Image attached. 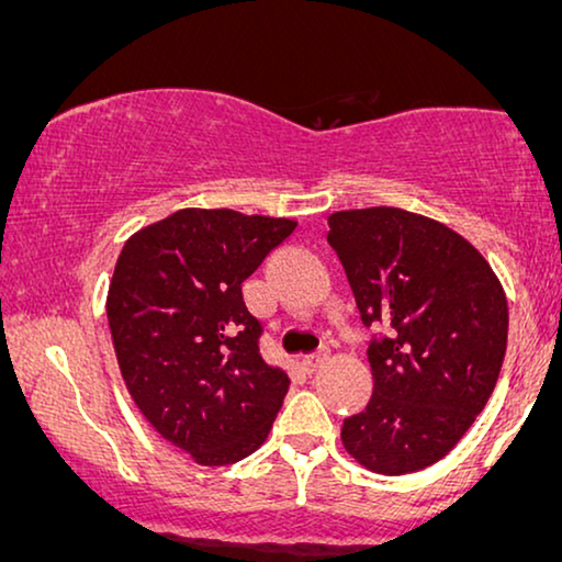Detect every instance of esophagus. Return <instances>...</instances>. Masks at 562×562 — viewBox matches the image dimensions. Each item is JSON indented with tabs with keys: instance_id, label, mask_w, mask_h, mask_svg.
<instances>
[{
	"instance_id": "esophagus-1",
	"label": "esophagus",
	"mask_w": 562,
	"mask_h": 562,
	"mask_svg": "<svg viewBox=\"0 0 562 562\" xmlns=\"http://www.w3.org/2000/svg\"><path fill=\"white\" fill-rule=\"evenodd\" d=\"M324 364H327V352H316V355H308L301 360V370H304L306 375H312V372L322 370Z\"/></svg>"
}]
</instances>
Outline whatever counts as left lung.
Segmentation results:
<instances>
[{
	"instance_id": "left-lung-1",
	"label": "left lung",
	"mask_w": 562,
	"mask_h": 562,
	"mask_svg": "<svg viewBox=\"0 0 562 562\" xmlns=\"http://www.w3.org/2000/svg\"><path fill=\"white\" fill-rule=\"evenodd\" d=\"M364 327L372 397L341 443L364 469L413 474L441 461L484 411L507 352V296L467 238L401 207L329 215Z\"/></svg>"
}]
</instances>
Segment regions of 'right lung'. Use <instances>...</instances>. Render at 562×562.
Returning <instances> with one entry per match:
<instances>
[{
    "instance_id": "obj_1",
    "label": "right lung",
    "mask_w": 562,
    "mask_h": 562,
    "mask_svg": "<svg viewBox=\"0 0 562 562\" xmlns=\"http://www.w3.org/2000/svg\"><path fill=\"white\" fill-rule=\"evenodd\" d=\"M294 227L184 207L136 231L113 268L105 316L128 395L202 467L261 449L286 397L289 375L258 352L261 324L240 283Z\"/></svg>"
}]
</instances>
